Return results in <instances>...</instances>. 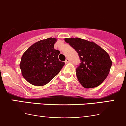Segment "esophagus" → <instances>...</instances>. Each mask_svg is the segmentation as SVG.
Returning <instances> with one entry per match:
<instances>
[{
  "instance_id": "34e87169",
  "label": "esophagus",
  "mask_w": 126,
  "mask_h": 126,
  "mask_svg": "<svg viewBox=\"0 0 126 126\" xmlns=\"http://www.w3.org/2000/svg\"><path fill=\"white\" fill-rule=\"evenodd\" d=\"M69 59H68V58H66V59L65 60V61H64V62H65V63H69Z\"/></svg>"
}]
</instances>
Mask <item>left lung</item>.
<instances>
[{
	"label": "left lung",
	"instance_id": "1",
	"mask_svg": "<svg viewBox=\"0 0 126 126\" xmlns=\"http://www.w3.org/2000/svg\"><path fill=\"white\" fill-rule=\"evenodd\" d=\"M77 51L81 63L76 69L79 82L85 88L98 87L107 78L112 61L109 54L93 41L79 38H64Z\"/></svg>",
	"mask_w": 126,
	"mask_h": 126
}]
</instances>
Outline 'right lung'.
I'll return each mask as SVG.
<instances>
[{
  "mask_svg": "<svg viewBox=\"0 0 126 126\" xmlns=\"http://www.w3.org/2000/svg\"><path fill=\"white\" fill-rule=\"evenodd\" d=\"M55 38L36 42L29 47L21 57L19 66L22 76L35 86H44L60 71L64 63L59 61L60 51L54 49Z\"/></svg>",
  "mask_w": 126,
  "mask_h": 126,
  "instance_id": "add662e5",
  "label": "right lung"
}]
</instances>
